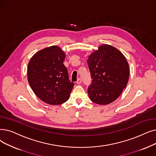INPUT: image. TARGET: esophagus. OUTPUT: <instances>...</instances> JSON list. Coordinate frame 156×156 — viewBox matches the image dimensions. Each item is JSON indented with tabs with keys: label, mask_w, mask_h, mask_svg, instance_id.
<instances>
[{
	"label": "esophagus",
	"mask_w": 156,
	"mask_h": 156,
	"mask_svg": "<svg viewBox=\"0 0 156 156\" xmlns=\"http://www.w3.org/2000/svg\"><path fill=\"white\" fill-rule=\"evenodd\" d=\"M76 83H77L78 85H80V84L82 83V80H81L80 78H78V79L77 80V81H76Z\"/></svg>",
	"instance_id": "esophagus-1"
}]
</instances>
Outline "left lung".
I'll list each match as a JSON object with an SVG mask.
<instances>
[{
	"label": "left lung",
	"instance_id": "8db88e82",
	"mask_svg": "<svg viewBox=\"0 0 156 156\" xmlns=\"http://www.w3.org/2000/svg\"><path fill=\"white\" fill-rule=\"evenodd\" d=\"M87 64L92 77L88 94L93 103L106 105L116 100L126 87L129 67L117 48L102 44L89 56Z\"/></svg>",
	"mask_w": 156,
	"mask_h": 156
}]
</instances>
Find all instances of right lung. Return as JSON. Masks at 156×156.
I'll return each instance as SVG.
<instances>
[{
    "label": "right lung",
    "instance_id": "obj_1",
    "mask_svg": "<svg viewBox=\"0 0 156 156\" xmlns=\"http://www.w3.org/2000/svg\"><path fill=\"white\" fill-rule=\"evenodd\" d=\"M66 54L58 46L41 50L30 58L27 79L32 90L43 102L58 105L68 100L74 83L63 62Z\"/></svg>",
    "mask_w": 156,
    "mask_h": 156
}]
</instances>
